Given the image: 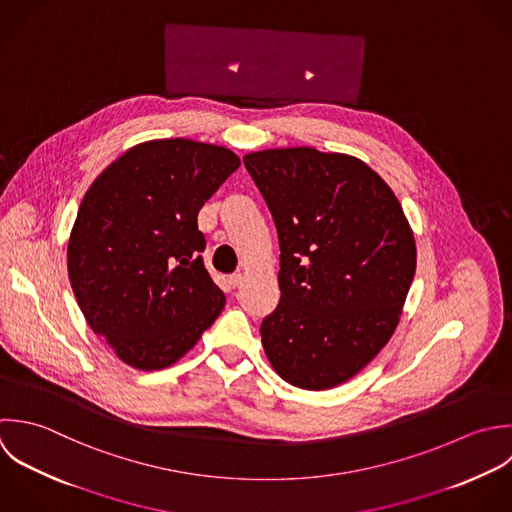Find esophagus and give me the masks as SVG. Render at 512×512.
Segmentation results:
<instances>
[{
	"label": "esophagus",
	"instance_id": "obj_1",
	"mask_svg": "<svg viewBox=\"0 0 512 512\" xmlns=\"http://www.w3.org/2000/svg\"><path fill=\"white\" fill-rule=\"evenodd\" d=\"M243 281H245V277H243L241 273H237V275H233V277L229 279V285H231L233 289H239V287L243 285Z\"/></svg>",
	"mask_w": 512,
	"mask_h": 512
}]
</instances>
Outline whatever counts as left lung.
Listing matches in <instances>:
<instances>
[{"label":"left lung","instance_id":"obj_1","mask_svg":"<svg viewBox=\"0 0 512 512\" xmlns=\"http://www.w3.org/2000/svg\"><path fill=\"white\" fill-rule=\"evenodd\" d=\"M279 235L277 309L261 323L271 367L325 391L363 371L393 337L417 269L407 215L385 179L313 147L243 157Z\"/></svg>","mask_w":512,"mask_h":512}]
</instances>
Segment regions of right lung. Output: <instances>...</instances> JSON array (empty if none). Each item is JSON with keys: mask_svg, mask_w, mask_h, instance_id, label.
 <instances>
[{"mask_svg": "<svg viewBox=\"0 0 512 512\" xmlns=\"http://www.w3.org/2000/svg\"><path fill=\"white\" fill-rule=\"evenodd\" d=\"M239 165L221 145L151 139L85 191L67 275L91 331L129 367H171L221 315L225 295L203 267L197 213Z\"/></svg>", "mask_w": 512, "mask_h": 512, "instance_id": "obj_1", "label": "right lung"}]
</instances>
